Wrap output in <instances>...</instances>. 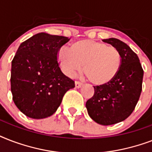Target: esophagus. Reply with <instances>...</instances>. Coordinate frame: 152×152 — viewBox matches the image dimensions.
I'll use <instances>...</instances> for the list:
<instances>
[{
  "label": "esophagus",
  "instance_id": "34e87169",
  "mask_svg": "<svg viewBox=\"0 0 152 152\" xmlns=\"http://www.w3.org/2000/svg\"><path fill=\"white\" fill-rule=\"evenodd\" d=\"M75 85H76V88H81L82 86H83V83H81V82H80V81H76Z\"/></svg>",
  "mask_w": 152,
  "mask_h": 152
}]
</instances>
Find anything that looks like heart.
<instances>
[{
  "mask_svg": "<svg viewBox=\"0 0 152 152\" xmlns=\"http://www.w3.org/2000/svg\"><path fill=\"white\" fill-rule=\"evenodd\" d=\"M63 71L74 76L82 69L91 83L104 85L118 74L121 66V55L112 45L91 39H81L61 49L57 55Z\"/></svg>",
  "mask_w": 152,
  "mask_h": 152,
  "instance_id": "obj_1",
  "label": "heart"
}]
</instances>
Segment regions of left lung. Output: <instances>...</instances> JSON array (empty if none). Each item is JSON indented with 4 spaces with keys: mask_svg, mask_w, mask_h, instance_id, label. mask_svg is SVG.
Returning a JSON list of instances; mask_svg holds the SVG:
<instances>
[{
    "mask_svg": "<svg viewBox=\"0 0 152 152\" xmlns=\"http://www.w3.org/2000/svg\"><path fill=\"white\" fill-rule=\"evenodd\" d=\"M102 41L120 51L121 66L113 80L94 87V95L86 107L95 122L110 125L125 120L134 110L142 91L144 70L137 53L127 44L114 38Z\"/></svg>",
    "mask_w": 152,
    "mask_h": 152,
    "instance_id": "left-lung-1",
    "label": "left lung"
}]
</instances>
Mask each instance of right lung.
Here are the masks:
<instances>
[{
  "label": "right lung",
  "instance_id": "obj_1",
  "mask_svg": "<svg viewBox=\"0 0 152 152\" xmlns=\"http://www.w3.org/2000/svg\"><path fill=\"white\" fill-rule=\"evenodd\" d=\"M68 37L39 33L19 46L12 61L11 91L15 106L27 117L48 118L57 111L75 82L61 72L57 55Z\"/></svg>",
  "mask_w": 152,
  "mask_h": 152
}]
</instances>
